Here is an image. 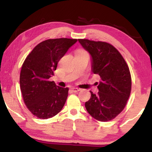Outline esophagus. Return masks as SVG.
<instances>
[{
  "label": "esophagus",
  "instance_id": "esophagus-1",
  "mask_svg": "<svg viewBox=\"0 0 152 152\" xmlns=\"http://www.w3.org/2000/svg\"><path fill=\"white\" fill-rule=\"evenodd\" d=\"M79 90H80V89L77 88V87H72L71 88V91L73 92V93H77Z\"/></svg>",
  "mask_w": 152,
  "mask_h": 152
}]
</instances>
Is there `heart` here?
<instances>
[{"label":"heart","instance_id":"b5f03b06","mask_svg":"<svg viewBox=\"0 0 152 152\" xmlns=\"http://www.w3.org/2000/svg\"><path fill=\"white\" fill-rule=\"evenodd\" d=\"M78 53H85V52L83 51V50H79V51L78 52Z\"/></svg>","mask_w":152,"mask_h":152}]
</instances>
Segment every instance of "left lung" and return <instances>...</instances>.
<instances>
[{
  "label": "left lung",
  "instance_id": "8db88e82",
  "mask_svg": "<svg viewBox=\"0 0 152 152\" xmlns=\"http://www.w3.org/2000/svg\"><path fill=\"white\" fill-rule=\"evenodd\" d=\"M79 43L91 56V70L100 76L99 92L85 102L89 114L99 121H108L120 114L130 96L129 69L118 50L105 42L79 39ZM98 84V83H97Z\"/></svg>",
  "mask_w": 152,
  "mask_h": 152
}]
</instances>
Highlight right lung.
<instances>
[{
	"label": "right lung",
	"instance_id": "1",
	"mask_svg": "<svg viewBox=\"0 0 152 152\" xmlns=\"http://www.w3.org/2000/svg\"><path fill=\"white\" fill-rule=\"evenodd\" d=\"M76 39H50L38 44L24 61L20 76L23 101L38 118L53 117L65 105L68 88L56 85L49 79L57 64Z\"/></svg>",
	"mask_w": 152,
	"mask_h": 152
}]
</instances>
